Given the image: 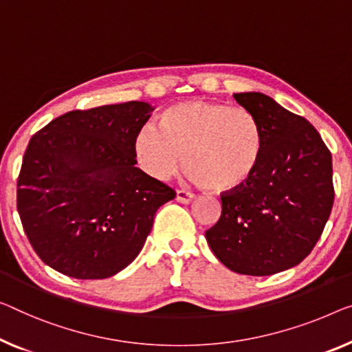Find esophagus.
Returning <instances> with one entry per match:
<instances>
[{"mask_svg": "<svg viewBox=\"0 0 352 352\" xmlns=\"http://www.w3.org/2000/svg\"><path fill=\"white\" fill-rule=\"evenodd\" d=\"M194 197H196V194L191 192V191H186V190H178L177 191V201L182 202V204H190Z\"/></svg>", "mask_w": 352, "mask_h": 352, "instance_id": "esophagus-1", "label": "esophagus"}]
</instances>
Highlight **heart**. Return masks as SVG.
Here are the masks:
<instances>
[{
    "instance_id": "obj_1",
    "label": "heart",
    "mask_w": 352,
    "mask_h": 352,
    "mask_svg": "<svg viewBox=\"0 0 352 352\" xmlns=\"http://www.w3.org/2000/svg\"><path fill=\"white\" fill-rule=\"evenodd\" d=\"M135 158L146 174L164 180L183 164L212 191H234L258 169L262 131L243 107L190 99L162 113L161 128L145 124L135 135Z\"/></svg>"
}]
</instances>
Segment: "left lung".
I'll use <instances>...</instances> for the list:
<instances>
[{
  "instance_id": "8db88e82",
  "label": "left lung",
  "mask_w": 352,
  "mask_h": 352,
  "mask_svg": "<svg viewBox=\"0 0 352 352\" xmlns=\"http://www.w3.org/2000/svg\"><path fill=\"white\" fill-rule=\"evenodd\" d=\"M234 98L258 120L262 155L243 186L221 194V217L206 239L232 272L274 275L300 264L321 237L335 196L332 155L308 120L267 94Z\"/></svg>"
}]
</instances>
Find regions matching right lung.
<instances>
[{"label": "right lung", "instance_id": "1", "mask_svg": "<svg viewBox=\"0 0 352 352\" xmlns=\"http://www.w3.org/2000/svg\"><path fill=\"white\" fill-rule=\"evenodd\" d=\"M155 107L129 101L72 110L31 138L17 210L47 265L78 280L113 276L144 248L175 191L135 167V135Z\"/></svg>", "mask_w": 352, "mask_h": 352}]
</instances>
